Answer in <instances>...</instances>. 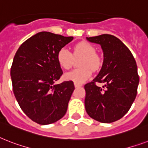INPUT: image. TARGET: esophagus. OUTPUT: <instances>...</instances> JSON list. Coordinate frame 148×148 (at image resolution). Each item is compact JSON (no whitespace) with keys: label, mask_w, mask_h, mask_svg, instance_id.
Wrapping results in <instances>:
<instances>
[{"label":"esophagus","mask_w":148,"mask_h":148,"mask_svg":"<svg viewBox=\"0 0 148 148\" xmlns=\"http://www.w3.org/2000/svg\"><path fill=\"white\" fill-rule=\"evenodd\" d=\"M81 84H74V87H75V88H80V87H81Z\"/></svg>","instance_id":"obj_1"}]
</instances>
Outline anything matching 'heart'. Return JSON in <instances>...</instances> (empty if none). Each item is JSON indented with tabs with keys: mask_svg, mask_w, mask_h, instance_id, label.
Returning <instances> with one entry per match:
<instances>
[{
	"mask_svg": "<svg viewBox=\"0 0 148 148\" xmlns=\"http://www.w3.org/2000/svg\"><path fill=\"white\" fill-rule=\"evenodd\" d=\"M96 53V48L86 41H81L74 45L73 54L65 47L60 48L57 53V60L63 69L67 70L71 67L74 58H81L78 64L80 68L65 73L64 80L77 84H81L88 81L92 75V70L97 71L102 65V60Z\"/></svg>",
	"mask_w": 148,
	"mask_h": 148,
	"instance_id": "heart-1",
	"label": "heart"
}]
</instances>
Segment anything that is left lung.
Segmentation results:
<instances>
[{
    "mask_svg": "<svg viewBox=\"0 0 148 148\" xmlns=\"http://www.w3.org/2000/svg\"><path fill=\"white\" fill-rule=\"evenodd\" d=\"M87 40L101 45L103 62L98 75L84 85L86 111L101 123L116 121L126 114L137 96L139 76L135 59L114 36L101 34ZM96 82L104 83L103 88Z\"/></svg>",
    "mask_w": 148,
    "mask_h": 148,
    "instance_id": "1",
    "label": "left lung"
}]
</instances>
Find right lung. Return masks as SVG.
Returning a JSON list of instances; mask_svg holds the SVG:
<instances>
[{"instance_id":"obj_1","label":"right lung","mask_w":148,"mask_h":148,"mask_svg":"<svg viewBox=\"0 0 148 148\" xmlns=\"http://www.w3.org/2000/svg\"><path fill=\"white\" fill-rule=\"evenodd\" d=\"M73 38L42 31L15 53L10 68L13 91L21 110L38 124L54 123L67 112L74 85L72 81L54 84L63 74L57 53Z\"/></svg>"}]
</instances>
